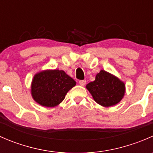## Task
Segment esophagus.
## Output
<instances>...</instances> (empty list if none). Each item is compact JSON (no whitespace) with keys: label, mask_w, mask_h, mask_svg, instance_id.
<instances>
[{"label":"esophagus","mask_w":153,"mask_h":153,"mask_svg":"<svg viewBox=\"0 0 153 153\" xmlns=\"http://www.w3.org/2000/svg\"><path fill=\"white\" fill-rule=\"evenodd\" d=\"M79 84L81 86H84L86 84V81L85 80H81V81H79Z\"/></svg>","instance_id":"esophagus-1"}]
</instances>
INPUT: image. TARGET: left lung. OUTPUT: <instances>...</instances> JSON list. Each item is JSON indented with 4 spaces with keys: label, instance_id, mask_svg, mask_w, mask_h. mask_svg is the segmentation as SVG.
<instances>
[{
    "label": "left lung",
    "instance_id": "obj_1",
    "mask_svg": "<svg viewBox=\"0 0 153 153\" xmlns=\"http://www.w3.org/2000/svg\"><path fill=\"white\" fill-rule=\"evenodd\" d=\"M86 89L98 104L105 107L120 102L125 92L124 83L104 70L97 74L95 81L89 83Z\"/></svg>",
    "mask_w": 153,
    "mask_h": 153
}]
</instances>
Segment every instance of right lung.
I'll return each instance as SVG.
<instances>
[{"mask_svg": "<svg viewBox=\"0 0 153 153\" xmlns=\"http://www.w3.org/2000/svg\"><path fill=\"white\" fill-rule=\"evenodd\" d=\"M75 84V81L63 70H46L34 77L32 95L41 105L53 107L62 102L68 91Z\"/></svg>", "mask_w": 153, "mask_h": 153, "instance_id": "1", "label": "right lung"}]
</instances>
